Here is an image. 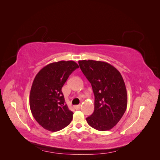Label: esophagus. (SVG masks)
Wrapping results in <instances>:
<instances>
[{
	"label": "esophagus",
	"mask_w": 160,
	"mask_h": 160,
	"mask_svg": "<svg viewBox=\"0 0 160 160\" xmlns=\"http://www.w3.org/2000/svg\"><path fill=\"white\" fill-rule=\"evenodd\" d=\"M75 109H77V110H79V109H81V105H76L75 106Z\"/></svg>",
	"instance_id": "esophagus-1"
}]
</instances>
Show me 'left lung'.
<instances>
[{
	"label": "left lung",
	"instance_id": "8db88e82",
	"mask_svg": "<svg viewBox=\"0 0 160 160\" xmlns=\"http://www.w3.org/2000/svg\"><path fill=\"white\" fill-rule=\"evenodd\" d=\"M82 72L91 84L95 96L94 112L86 118L99 131L112 129L122 119L128 105L123 77L113 66L103 61H79Z\"/></svg>",
	"mask_w": 160,
	"mask_h": 160
}]
</instances>
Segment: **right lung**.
<instances>
[{
    "mask_svg": "<svg viewBox=\"0 0 160 160\" xmlns=\"http://www.w3.org/2000/svg\"><path fill=\"white\" fill-rule=\"evenodd\" d=\"M77 68L74 61H61L46 65L35 76L30 92V108L44 129L55 132L70 124L73 113L65 104L61 89Z\"/></svg>",
    "mask_w": 160,
    "mask_h": 160,
    "instance_id": "add662e5",
    "label": "right lung"
}]
</instances>
